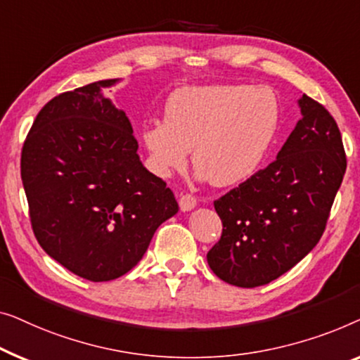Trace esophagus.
Segmentation results:
<instances>
[{"mask_svg":"<svg viewBox=\"0 0 360 360\" xmlns=\"http://www.w3.org/2000/svg\"><path fill=\"white\" fill-rule=\"evenodd\" d=\"M195 205H197L195 197H192L191 194H184V195H181V199H179V207H181V210H182V212H191L192 209H194Z\"/></svg>","mask_w":360,"mask_h":360,"instance_id":"esophagus-1","label":"esophagus"}]
</instances>
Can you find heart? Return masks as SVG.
Masks as SVG:
<instances>
[{"label":"heart","mask_w":360,"mask_h":360,"mask_svg":"<svg viewBox=\"0 0 360 360\" xmlns=\"http://www.w3.org/2000/svg\"><path fill=\"white\" fill-rule=\"evenodd\" d=\"M279 101L271 89L245 84L187 86L165 105V122L140 131L146 163L160 178L184 168L192 148L195 176L235 186L259 169L279 127Z\"/></svg>","instance_id":"heart-1"}]
</instances>
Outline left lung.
Returning a JSON list of instances; mask_svg holds the SVG:
<instances>
[{
  "label": "left lung",
  "instance_id": "1",
  "mask_svg": "<svg viewBox=\"0 0 360 360\" xmlns=\"http://www.w3.org/2000/svg\"><path fill=\"white\" fill-rule=\"evenodd\" d=\"M297 103L302 119L277 160L214 202L224 231L207 262L231 285H264L300 262L320 241L346 173L336 120L307 94Z\"/></svg>",
  "mask_w": 360,
  "mask_h": 360
}]
</instances>
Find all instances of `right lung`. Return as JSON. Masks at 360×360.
<instances>
[{
	"mask_svg": "<svg viewBox=\"0 0 360 360\" xmlns=\"http://www.w3.org/2000/svg\"><path fill=\"white\" fill-rule=\"evenodd\" d=\"M119 81L55 96L35 117L21 156L39 245L91 282L127 274L179 210L173 191L141 165L127 115L103 93Z\"/></svg>",
	"mask_w": 360,
	"mask_h": 360,
	"instance_id": "1",
	"label": "right lung"
}]
</instances>
